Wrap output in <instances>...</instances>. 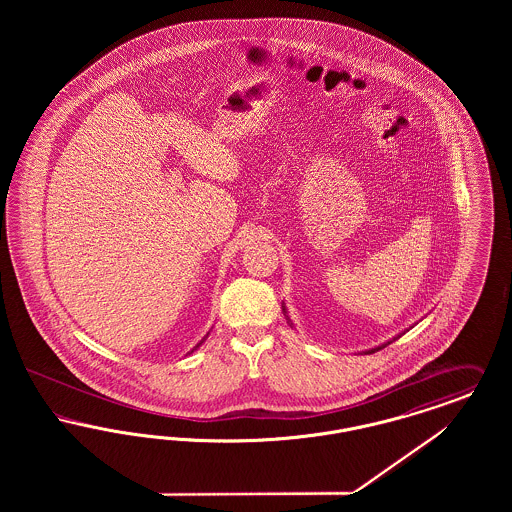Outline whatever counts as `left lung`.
<instances>
[{
  "label": "left lung",
  "instance_id": "1",
  "mask_svg": "<svg viewBox=\"0 0 512 512\" xmlns=\"http://www.w3.org/2000/svg\"><path fill=\"white\" fill-rule=\"evenodd\" d=\"M388 345V343H386ZM386 345H382V347H386ZM382 347H376V349H372V351H368V353H374V351H378V349H382Z\"/></svg>",
  "mask_w": 512,
  "mask_h": 512
}]
</instances>
